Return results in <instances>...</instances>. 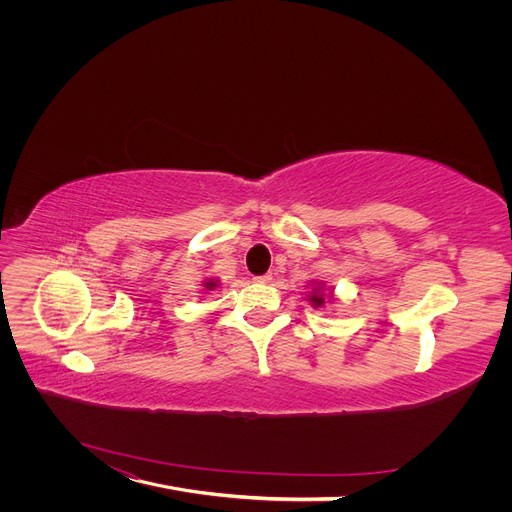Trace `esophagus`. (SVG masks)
I'll use <instances>...</instances> for the list:
<instances>
[{
	"mask_svg": "<svg viewBox=\"0 0 512 512\" xmlns=\"http://www.w3.org/2000/svg\"><path fill=\"white\" fill-rule=\"evenodd\" d=\"M253 280H255V282H259V284H267V282H272V274H263V276H255Z\"/></svg>",
	"mask_w": 512,
	"mask_h": 512,
	"instance_id": "34e87169",
	"label": "esophagus"
}]
</instances>
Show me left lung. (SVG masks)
<instances>
[{
    "instance_id": "8db88e82",
    "label": "left lung",
    "mask_w": 512,
    "mask_h": 512,
    "mask_svg": "<svg viewBox=\"0 0 512 512\" xmlns=\"http://www.w3.org/2000/svg\"><path fill=\"white\" fill-rule=\"evenodd\" d=\"M307 301L313 309H326L328 305L336 303L334 288H326L324 280H311V292L307 294Z\"/></svg>"
}]
</instances>
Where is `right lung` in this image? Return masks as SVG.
Wrapping results in <instances>:
<instances>
[{"mask_svg": "<svg viewBox=\"0 0 512 512\" xmlns=\"http://www.w3.org/2000/svg\"><path fill=\"white\" fill-rule=\"evenodd\" d=\"M218 286H220V280H218V278H207V280H203L205 292H207V290H215Z\"/></svg>", "mask_w": 512, "mask_h": 512, "instance_id": "1", "label": "right lung"}]
</instances>
